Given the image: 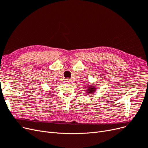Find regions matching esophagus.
<instances>
[{
	"label": "esophagus",
	"instance_id": "esophagus-1",
	"mask_svg": "<svg viewBox=\"0 0 148 148\" xmlns=\"http://www.w3.org/2000/svg\"><path fill=\"white\" fill-rule=\"evenodd\" d=\"M66 83H70V82H71V80L70 79L67 78V79H66Z\"/></svg>",
	"mask_w": 148,
	"mask_h": 148
}]
</instances>
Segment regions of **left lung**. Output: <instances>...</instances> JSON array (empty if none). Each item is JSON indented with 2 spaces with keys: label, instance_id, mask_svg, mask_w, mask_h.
<instances>
[{
  "label": "left lung",
  "instance_id": "8db88e82",
  "mask_svg": "<svg viewBox=\"0 0 148 148\" xmlns=\"http://www.w3.org/2000/svg\"><path fill=\"white\" fill-rule=\"evenodd\" d=\"M86 90H85V91H86L87 95H92L95 93L97 91V87L95 86V85L91 84V85H88V86L85 88Z\"/></svg>",
  "mask_w": 148,
  "mask_h": 148
}]
</instances>
